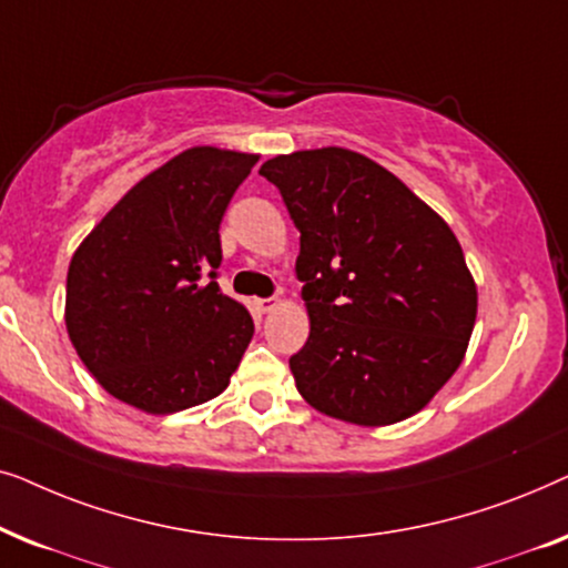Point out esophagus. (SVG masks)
Wrapping results in <instances>:
<instances>
[{
	"instance_id": "1",
	"label": "esophagus",
	"mask_w": 568,
	"mask_h": 568,
	"mask_svg": "<svg viewBox=\"0 0 568 568\" xmlns=\"http://www.w3.org/2000/svg\"><path fill=\"white\" fill-rule=\"evenodd\" d=\"M255 307H258L261 310V313H271V310H274L276 307V300H255Z\"/></svg>"
}]
</instances>
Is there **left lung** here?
I'll return each mask as SVG.
<instances>
[{
  "label": "left lung",
  "mask_w": 568,
  "mask_h": 568,
  "mask_svg": "<svg viewBox=\"0 0 568 568\" xmlns=\"http://www.w3.org/2000/svg\"><path fill=\"white\" fill-rule=\"evenodd\" d=\"M261 175L300 230V395L359 426L414 416L460 367L476 325V282L453 230L383 165L341 146L278 154Z\"/></svg>",
  "instance_id": "obj_1"
}]
</instances>
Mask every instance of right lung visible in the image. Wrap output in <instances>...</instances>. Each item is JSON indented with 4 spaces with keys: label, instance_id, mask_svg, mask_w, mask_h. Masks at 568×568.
I'll return each mask as SVG.
<instances>
[{
    "label": "right lung",
    "instance_id": "1",
    "mask_svg": "<svg viewBox=\"0 0 568 568\" xmlns=\"http://www.w3.org/2000/svg\"><path fill=\"white\" fill-rule=\"evenodd\" d=\"M255 162L191 146L142 178L74 251L67 331L113 398L175 414L230 385L253 317L216 284L220 224Z\"/></svg>",
    "mask_w": 568,
    "mask_h": 568
}]
</instances>
